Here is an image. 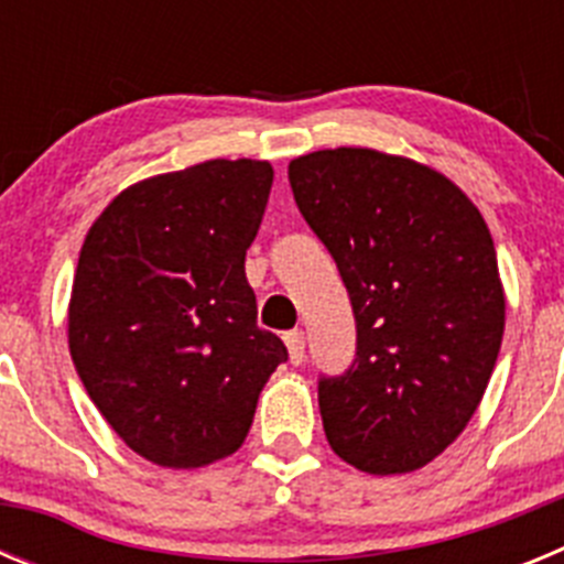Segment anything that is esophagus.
<instances>
[{"label": "esophagus", "instance_id": "34e87169", "mask_svg": "<svg viewBox=\"0 0 564 564\" xmlns=\"http://www.w3.org/2000/svg\"><path fill=\"white\" fill-rule=\"evenodd\" d=\"M285 344H288V358H291V364L305 361V333L302 330L285 333Z\"/></svg>", "mask_w": 564, "mask_h": 564}]
</instances>
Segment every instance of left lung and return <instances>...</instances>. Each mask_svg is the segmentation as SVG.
Returning a JSON list of instances; mask_svg holds the SVG:
<instances>
[{"instance_id":"1","label":"left lung","mask_w":564,"mask_h":564,"mask_svg":"<svg viewBox=\"0 0 564 564\" xmlns=\"http://www.w3.org/2000/svg\"><path fill=\"white\" fill-rule=\"evenodd\" d=\"M288 181L358 327L350 370L318 381L327 443L367 475L423 468L477 412L506 330L480 208L437 169L367 147L293 158Z\"/></svg>"}]
</instances>
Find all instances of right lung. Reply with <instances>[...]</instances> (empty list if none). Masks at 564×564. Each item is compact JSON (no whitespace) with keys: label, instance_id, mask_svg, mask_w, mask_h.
Listing matches in <instances>:
<instances>
[{"label":"right lung","instance_id":"1","mask_svg":"<svg viewBox=\"0 0 564 564\" xmlns=\"http://www.w3.org/2000/svg\"><path fill=\"white\" fill-rule=\"evenodd\" d=\"M268 161L197 163L123 188L89 226L67 307L69 356L129 449L163 468L234 455L285 344L246 279Z\"/></svg>","mask_w":564,"mask_h":564}]
</instances>
